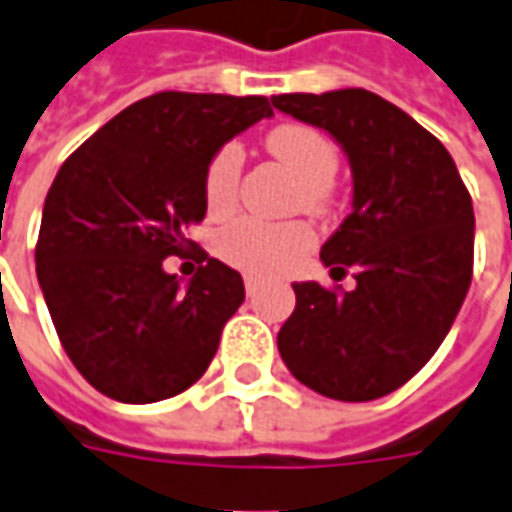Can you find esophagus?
Wrapping results in <instances>:
<instances>
[{
  "label": "esophagus",
  "mask_w": 512,
  "mask_h": 512,
  "mask_svg": "<svg viewBox=\"0 0 512 512\" xmlns=\"http://www.w3.org/2000/svg\"><path fill=\"white\" fill-rule=\"evenodd\" d=\"M244 285H246V296H255L257 288H260V282L255 277H244Z\"/></svg>",
  "instance_id": "1"
}]
</instances>
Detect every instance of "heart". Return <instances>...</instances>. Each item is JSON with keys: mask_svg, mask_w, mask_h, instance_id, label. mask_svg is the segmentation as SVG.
I'll return each instance as SVG.
<instances>
[{"mask_svg": "<svg viewBox=\"0 0 512 512\" xmlns=\"http://www.w3.org/2000/svg\"><path fill=\"white\" fill-rule=\"evenodd\" d=\"M271 155L302 185L299 205L307 213H327L332 205L330 185L338 174V149L327 135L305 124H280L266 135ZM244 152L235 144L221 146L205 171V202L210 213H227L238 199ZM313 246L305 224H266L257 219L232 221L221 232V257L255 277H271L296 266Z\"/></svg>", "mask_w": 512, "mask_h": 512, "instance_id": "heart-1", "label": "heart"}]
</instances>
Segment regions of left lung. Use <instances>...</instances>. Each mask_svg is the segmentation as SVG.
Listing matches in <instances>:
<instances>
[{"mask_svg":"<svg viewBox=\"0 0 512 512\" xmlns=\"http://www.w3.org/2000/svg\"><path fill=\"white\" fill-rule=\"evenodd\" d=\"M327 130L349 155L352 213L321 246L357 288L296 282L277 346L321 396L368 402L402 388L452 330L474 271V207L446 146L366 88L271 99ZM335 277V274H332Z\"/></svg>","mask_w":512,"mask_h":512,"instance_id":"left-lung-1","label":"left lung"}]
</instances>
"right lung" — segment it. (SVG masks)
Segmentation results:
<instances>
[{
    "mask_svg": "<svg viewBox=\"0 0 512 512\" xmlns=\"http://www.w3.org/2000/svg\"><path fill=\"white\" fill-rule=\"evenodd\" d=\"M271 113L266 96L160 91L121 110L60 166L35 271L57 338L99 393L149 405L207 371L244 302V280L185 235L207 213L210 157ZM188 248L203 266L182 289L162 260Z\"/></svg>",
    "mask_w": 512,
    "mask_h": 512,
    "instance_id": "right-lung-1",
    "label": "right lung"
}]
</instances>
